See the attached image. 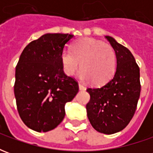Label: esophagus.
<instances>
[{
    "label": "esophagus",
    "instance_id": "obj_1",
    "mask_svg": "<svg viewBox=\"0 0 153 153\" xmlns=\"http://www.w3.org/2000/svg\"><path fill=\"white\" fill-rule=\"evenodd\" d=\"M79 90H85V89H86V88L83 86V84H81V83H79Z\"/></svg>",
    "mask_w": 153,
    "mask_h": 153
}]
</instances>
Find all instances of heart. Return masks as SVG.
<instances>
[{
    "instance_id": "heart-1",
    "label": "heart",
    "mask_w": 153,
    "mask_h": 153,
    "mask_svg": "<svg viewBox=\"0 0 153 153\" xmlns=\"http://www.w3.org/2000/svg\"><path fill=\"white\" fill-rule=\"evenodd\" d=\"M60 60L65 74L73 76L79 69V78L90 81L95 86L107 83L116 69V54L111 45L94 38H83L75 41L72 51L64 50Z\"/></svg>"
}]
</instances>
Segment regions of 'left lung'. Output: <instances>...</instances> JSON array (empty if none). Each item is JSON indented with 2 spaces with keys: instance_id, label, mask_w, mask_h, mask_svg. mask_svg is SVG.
I'll return each instance as SVG.
<instances>
[{
  "instance_id": "1",
  "label": "left lung",
  "mask_w": 153,
  "mask_h": 153,
  "mask_svg": "<svg viewBox=\"0 0 153 153\" xmlns=\"http://www.w3.org/2000/svg\"><path fill=\"white\" fill-rule=\"evenodd\" d=\"M106 38L116 54L115 73L105 85L87 89L90 101L86 109L97 131L112 134L124 129L134 115L141 90L140 73L130 51L112 37Z\"/></svg>"
}]
</instances>
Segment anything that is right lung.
Here are the masks:
<instances>
[{"instance_id":"1","label":"right lung","mask_w":153,"mask_h":153,"mask_svg":"<svg viewBox=\"0 0 153 153\" xmlns=\"http://www.w3.org/2000/svg\"><path fill=\"white\" fill-rule=\"evenodd\" d=\"M72 34L46 33L31 42L15 68L14 87L20 118L37 132L50 131L63 120L65 106L79 92V85L64 73L60 54Z\"/></svg>"}]
</instances>
